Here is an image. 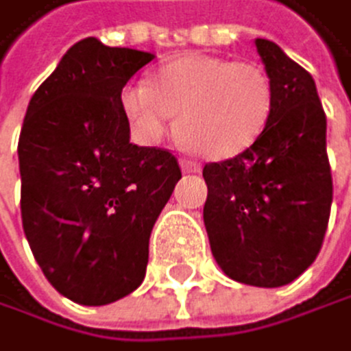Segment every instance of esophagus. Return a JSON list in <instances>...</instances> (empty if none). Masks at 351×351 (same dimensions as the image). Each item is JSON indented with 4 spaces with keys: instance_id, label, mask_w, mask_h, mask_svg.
I'll return each mask as SVG.
<instances>
[{
    "instance_id": "34e87169",
    "label": "esophagus",
    "mask_w": 351,
    "mask_h": 351,
    "mask_svg": "<svg viewBox=\"0 0 351 351\" xmlns=\"http://www.w3.org/2000/svg\"><path fill=\"white\" fill-rule=\"evenodd\" d=\"M181 168L183 172H201V163H196L192 159H181Z\"/></svg>"
}]
</instances>
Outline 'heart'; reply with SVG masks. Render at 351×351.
<instances>
[{"label": "heart", "mask_w": 351, "mask_h": 351, "mask_svg": "<svg viewBox=\"0 0 351 351\" xmlns=\"http://www.w3.org/2000/svg\"><path fill=\"white\" fill-rule=\"evenodd\" d=\"M275 91L258 63L210 54H185L155 71L152 89L131 82L120 106L135 133L157 141L177 115L183 146L212 159H229L249 150L267 131Z\"/></svg>", "instance_id": "1"}]
</instances>
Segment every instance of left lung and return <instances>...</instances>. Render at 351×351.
I'll list each match as a JSON object with an SVG mask.
<instances>
[{
  "label": "left lung",
  "mask_w": 351,
  "mask_h": 351,
  "mask_svg": "<svg viewBox=\"0 0 351 351\" xmlns=\"http://www.w3.org/2000/svg\"><path fill=\"white\" fill-rule=\"evenodd\" d=\"M273 82L267 131L240 155L205 163L203 220L218 267L231 280L278 288L319 256L332 207L326 113L313 76L280 45L256 38Z\"/></svg>",
  "instance_id": "8db88e82"
}]
</instances>
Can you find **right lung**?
<instances>
[{
  "label": "right lung",
  "mask_w": 351,
  "mask_h": 351,
  "mask_svg": "<svg viewBox=\"0 0 351 351\" xmlns=\"http://www.w3.org/2000/svg\"><path fill=\"white\" fill-rule=\"evenodd\" d=\"M155 58L82 38L34 91L19 135L21 220L60 295L104 306L144 282L155 220L181 179L166 148L131 144L120 93Z\"/></svg>",
  "instance_id": "add662e5"
}]
</instances>
